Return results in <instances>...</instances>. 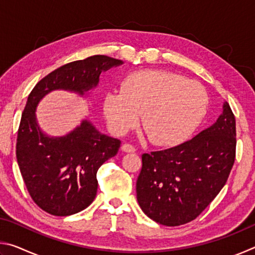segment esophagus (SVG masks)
Segmentation results:
<instances>
[{
	"label": "esophagus",
	"instance_id": "1",
	"mask_svg": "<svg viewBox=\"0 0 255 255\" xmlns=\"http://www.w3.org/2000/svg\"><path fill=\"white\" fill-rule=\"evenodd\" d=\"M122 149L124 150V152H126V153H133L136 150V148L133 147L131 144H129V143H125L122 146Z\"/></svg>",
	"mask_w": 255,
	"mask_h": 255
}]
</instances>
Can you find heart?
I'll use <instances>...</instances> for the list:
<instances>
[{
	"mask_svg": "<svg viewBox=\"0 0 255 255\" xmlns=\"http://www.w3.org/2000/svg\"><path fill=\"white\" fill-rule=\"evenodd\" d=\"M208 108V94L200 84L161 70L129 73L120 91L103 98L111 130L124 135L138 124L150 143L171 146L184 140L199 126Z\"/></svg>",
	"mask_w": 255,
	"mask_h": 255,
	"instance_id": "1",
	"label": "heart"
}]
</instances>
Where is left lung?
<instances>
[{"mask_svg": "<svg viewBox=\"0 0 255 255\" xmlns=\"http://www.w3.org/2000/svg\"><path fill=\"white\" fill-rule=\"evenodd\" d=\"M235 155V117L226 102L217 122L196 137L141 155L136 183L141 210L165 226L193 221L225 185Z\"/></svg>", "mask_w": 255, "mask_h": 255, "instance_id": "obj_1", "label": "left lung"}]
</instances>
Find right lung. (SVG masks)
<instances>
[{"mask_svg":"<svg viewBox=\"0 0 255 255\" xmlns=\"http://www.w3.org/2000/svg\"><path fill=\"white\" fill-rule=\"evenodd\" d=\"M119 64L105 55L75 60L46 75L29 94L18 129L16 161L30 197L46 213L70 216L91 205L99 167L118 153L122 141L102 135L88 120L65 137H47L36 123L37 103L56 89L88 91L102 71Z\"/></svg>","mask_w":255,"mask_h":255,"instance_id":"obj_1","label":"right lung"}]
</instances>
